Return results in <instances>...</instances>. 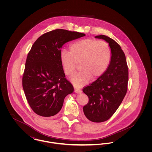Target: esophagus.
Wrapping results in <instances>:
<instances>
[{"label": "esophagus", "mask_w": 152, "mask_h": 152, "mask_svg": "<svg viewBox=\"0 0 152 152\" xmlns=\"http://www.w3.org/2000/svg\"><path fill=\"white\" fill-rule=\"evenodd\" d=\"M75 92L77 94H80V93L82 92V91L81 89H75Z\"/></svg>", "instance_id": "obj_1"}]
</instances>
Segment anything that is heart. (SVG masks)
Returning <instances> with one entry per match:
<instances>
[{
    "label": "heart",
    "instance_id": "obj_1",
    "mask_svg": "<svg viewBox=\"0 0 152 152\" xmlns=\"http://www.w3.org/2000/svg\"><path fill=\"white\" fill-rule=\"evenodd\" d=\"M60 62L65 75L71 76L80 64V72L71 79L73 84L81 87L91 79H99L107 72L112 58V51L107 42L93 39L79 40L69 47V52L62 51Z\"/></svg>",
    "mask_w": 152,
    "mask_h": 152
}]
</instances>
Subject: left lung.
Returning a JSON list of instances; mask_svg holds the SVG:
<instances>
[{
	"instance_id": "8db88e82",
	"label": "left lung",
	"mask_w": 152,
	"mask_h": 152,
	"mask_svg": "<svg viewBox=\"0 0 152 152\" xmlns=\"http://www.w3.org/2000/svg\"><path fill=\"white\" fill-rule=\"evenodd\" d=\"M108 42L112 58L108 70L101 77L84 87L89 99L83 107L87 119L101 123L109 119L121 104L128 91V66L124 52L113 39L105 35L95 36Z\"/></svg>"
}]
</instances>
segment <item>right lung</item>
I'll list each match as a JSON object with an SVG mask.
<instances>
[{
  "instance_id": "add662e5",
  "label": "right lung",
  "mask_w": 152,
  "mask_h": 152,
  "mask_svg": "<svg viewBox=\"0 0 152 152\" xmlns=\"http://www.w3.org/2000/svg\"><path fill=\"white\" fill-rule=\"evenodd\" d=\"M84 36L78 32L55 29L40 36L32 45L26 59L22 86L30 107L37 115H56L66 96L73 92L60 62L61 49L66 43Z\"/></svg>"
}]
</instances>
